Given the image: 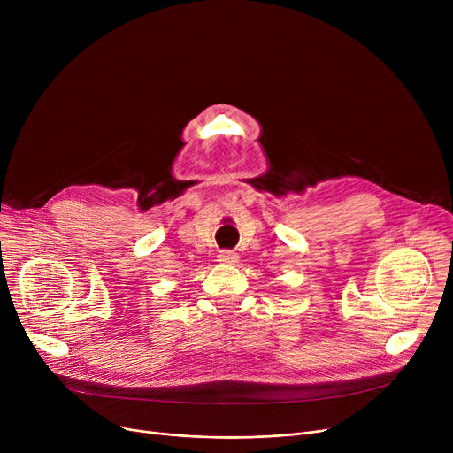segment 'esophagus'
Returning <instances> with one entry per match:
<instances>
[{"instance_id":"esophagus-1","label":"esophagus","mask_w":453,"mask_h":453,"mask_svg":"<svg viewBox=\"0 0 453 453\" xmlns=\"http://www.w3.org/2000/svg\"><path fill=\"white\" fill-rule=\"evenodd\" d=\"M236 260H239V255H236L234 251L222 250V251L219 253V263H222V265H234Z\"/></svg>"}]
</instances>
